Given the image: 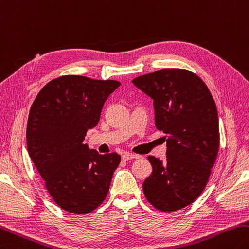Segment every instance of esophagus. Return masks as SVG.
Returning <instances> with one entry per match:
<instances>
[{
  "label": "esophagus",
  "mask_w": 249,
  "mask_h": 249,
  "mask_svg": "<svg viewBox=\"0 0 249 249\" xmlns=\"http://www.w3.org/2000/svg\"><path fill=\"white\" fill-rule=\"evenodd\" d=\"M139 158V156L137 155H134V153H130V152H125L123 156H122V159L124 161H128V160H132V159H137Z\"/></svg>",
  "instance_id": "1"
}]
</instances>
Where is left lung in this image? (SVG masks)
<instances>
[{"mask_svg":"<svg viewBox=\"0 0 249 249\" xmlns=\"http://www.w3.org/2000/svg\"><path fill=\"white\" fill-rule=\"evenodd\" d=\"M133 84L153 100L156 127L165 133V159L149 156L152 173L142 189L161 211L191 205L205 189L219 150V120L206 84L192 71L166 69Z\"/></svg>","mask_w":249,"mask_h":249,"instance_id":"8db88e82","label":"left lung"}]
</instances>
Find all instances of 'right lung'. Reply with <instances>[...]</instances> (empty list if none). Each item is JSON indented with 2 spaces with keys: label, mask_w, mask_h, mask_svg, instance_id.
<instances>
[{
  "label": "right lung",
  "mask_w": 249,
  "mask_h": 249,
  "mask_svg": "<svg viewBox=\"0 0 249 249\" xmlns=\"http://www.w3.org/2000/svg\"><path fill=\"white\" fill-rule=\"evenodd\" d=\"M120 85L62 76L44 86L31 106L26 133L29 157L53 200L71 213H89L101 205L121 162L117 153L100 155L84 143Z\"/></svg>",
  "instance_id": "right-lung-1"
}]
</instances>
